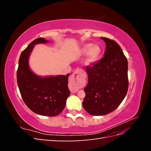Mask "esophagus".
Returning <instances> with one entry per match:
<instances>
[{"instance_id": "34e87169", "label": "esophagus", "mask_w": 151, "mask_h": 151, "mask_svg": "<svg viewBox=\"0 0 151 151\" xmlns=\"http://www.w3.org/2000/svg\"><path fill=\"white\" fill-rule=\"evenodd\" d=\"M82 73H83V71L81 69H76L70 77V84L71 86V92L72 93H75L78 91V88L82 81L81 78Z\"/></svg>"}]
</instances>
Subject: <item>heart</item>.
I'll return each mask as SVG.
<instances>
[{
  "mask_svg": "<svg viewBox=\"0 0 151 151\" xmlns=\"http://www.w3.org/2000/svg\"><path fill=\"white\" fill-rule=\"evenodd\" d=\"M102 53V49L99 45H93L92 43H87L82 47L79 52L81 57L86 55L85 64L86 65H92L97 62Z\"/></svg>",
  "mask_w": 151,
  "mask_h": 151,
  "instance_id": "b5f03b06",
  "label": "heart"
}]
</instances>
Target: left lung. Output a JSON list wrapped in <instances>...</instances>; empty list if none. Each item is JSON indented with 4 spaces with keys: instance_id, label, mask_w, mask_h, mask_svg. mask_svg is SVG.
<instances>
[{
    "instance_id": "obj_1",
    "label": "left lung",
    "mask_w": 151,
    "mask_h": 151,
    "mask_svg": "<svg viewBox=\"0 0 151 151\" xmlns=\"http://www.w3.org/2000/svg\"><path fill=\"white\" fill-rule=\"evenodd\" d=\"M106 44L99 62L86 68L88 83L84 91L85 110L94 116L112 112L124 99L129 88L128 62L121 47L114 40L101 37Z\"/></svg>"
}]
</instances>
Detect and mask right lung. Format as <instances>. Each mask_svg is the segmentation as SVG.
Masks as SVG:
<instances>
[{
  "label": "right lung",
  "mask_w": 151,
  "mask_h": 151,
  "mask_svg": "<svg viewBox=\"0 0 151 151\" xmlns=\"http://www.w3.org/2000/svg\"><path fill=\"white\" fill-rule=\"evenodd\" d=\"M49 43L44 38L33 41L22 52L17 71V82L24 102L38 115L55 116L64 109L70 92L66 76H41L32 71L29 64L30 55L35 45Z\"/></svg>",
  "instance_id": "right-lung-1"
}]
</instances>
